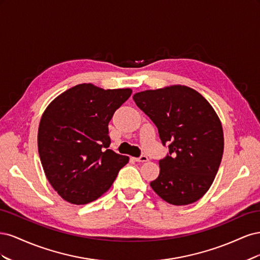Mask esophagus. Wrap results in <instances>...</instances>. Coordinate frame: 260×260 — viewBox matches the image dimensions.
<instances>
[{
  "mask_svg": "<svg viewBox=\"0 0 260 260\" xmlns=\"http://www.w3.org/2000/svg\"><path fill=\"white\" fill-rule=\"evenodd\" d=\"M135 160L138 161V162H146V161H148V157L145 156V155H142L140 157H136Z\"/></svg>",
  "mask_w": 260,
  "mask_h": 260,
  "instance_id": "1",
  "label": "esophagus"
}]
</instances>
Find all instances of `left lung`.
I'll use <instances>...</instances> for the list:
<instances>
[{"label": "left lung", "mask_w": 260, "mask_h": 260, "mask_svg": "<svg viewBox=\"0 0 260 260\" xmlns=\"http://www.w3.org/2000/svg\"><path fill=\"white\" fill-rule=\"evenodd\" d=\"M133 100L155 123L161 143L169 144L152 188L176 206L199 201L214 182L223 154L215 109L198 91L180 84L139 92Z\"/></svg>", "instance_id": "1"}]
</instances>
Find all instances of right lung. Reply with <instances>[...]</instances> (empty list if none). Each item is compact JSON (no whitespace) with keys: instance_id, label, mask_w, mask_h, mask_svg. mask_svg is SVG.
Listing matches in <instances>:
<instances>
[{"instance_id":"right-lung-1","label":"right lung","mask_w":260,"mask_h":260,"mask_svg":"<svg viewBox=\"0 0 260 260\" xmlns=\"http://www.w3.org/2000/svg\"><path fill=\"white\" fill-rule=\"evenodd\" d=\"M131 89L73 86L44 111L38 149L45 176L62 200L83 205L109 190L129 157L109 149L108 123Z\"/></svg>"}]
</instances>
